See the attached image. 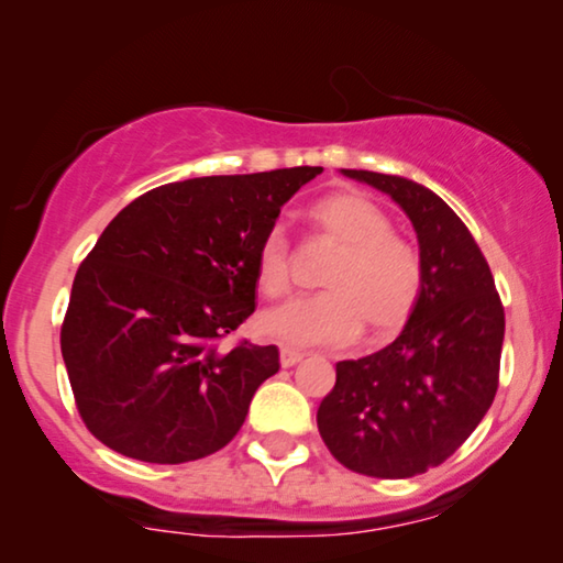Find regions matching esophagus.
Wrapping results in <instances>:
<instances>
[{
    "instance_id": "1",
    "label": "esophagus",
    "mask_w": 563,
    "mask_h": 563,
    "mask_svg": "<svg viewBox=\"0 0 563 563\" xmlns=\"http://www.w3.org/2000/svg\"><path fill=\"white\" fill-rule=\"evenodd\" d=\"M279 361H282V366H284V368H291L295 364H299V361H302V353H299V351H291V349H282V353H279Z\"/></svg>"
}]
</instances>
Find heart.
Wrapping results in <instances>:
<instances>
[{"label": "heart", "mask_w": 563, "mask_h": 563, "mask_svg": "<svg viewBox=\"0 0 563 563\" xmlns=\"http://www.w3.org/2000/svg\"><path fill=\"white\" fill-rule=\"evenodd\" d=\"M314 233L338 245L322 274V295L297 297L261 314V333L289 349L345 345L364 325L389 335L412 318L420 302L426 268L412 243L395 235L389 214L356 191H338L307 210ZM289 238L276 225L261 238L256 284L266 297L289 289Z\"/></svg>", "instance_id": "obj_1"}]
</instances>
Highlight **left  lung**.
<instances>
[{
	"label": "left lung",
	"mask_w": 563,
	"mask_h": 563,
	"mask_svg": "<svg viewBox=\"0 0 563 563\" xmlns=\"http://www.w3.org/2000/svg\"><path fill=\"white\" fill-rule=\"evenodd\" d=\"M341 172L402 207L418 233L426 284L387 349L338 361L318 430L351 472L407 479L443 464L487 415L497 395L505 310L487 258L435 191L405 176Z\"/></svg>",
	"instance_id": "obj_1"
}]
</instances>
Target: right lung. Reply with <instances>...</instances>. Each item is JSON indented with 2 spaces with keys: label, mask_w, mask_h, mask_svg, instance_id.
I'll use <instances>...</instances> for the list:
<instances>
[{
  "label": "right lung",
  "mask_w": 563,
  "mask_h": 563,
  "mask_svg": "<svg viewBox=\"0 0 563 563\" xmlns=\"http://www.w3.org/2000/svg\"><path fill=\"white\" fill-rule=\"evenodd\" d=\"M320 166L202 176L145 191L76 272L60 353L76 407L107 449L148 464L220 451L276 345L218 341L256 310V251Z\"/></svg>",
  "instance_id": "obj_1"
}]
</instances>
